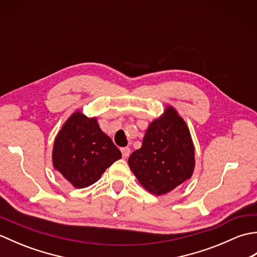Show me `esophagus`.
Masks as SVG:
<instances>
[{"mask_svg": "<svg viewBox=\"0 0 257 257\" xmlns=\"http://www.w3.org/2000/svg\"><path fill=\"white\" fill-rule=\"evenodd\" d=\"M121 154H122V157L124 158H128L129 155H130V148H128V147H124V148H121Z\"/></svg>", "mask_w": 257, "mask_h": 257, "instance_id": "1", "label": "esophagus"}]
</instances>
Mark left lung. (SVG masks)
Here are the masks:
<instances>
[{"mask_svg": "<svg viewBox=\"0 0 257 257\" xmlns=\"http://www.w3.org/2000/svg\"><path fill=\"white\" fill-rule=\"evenodd\" d=\"M139 182L151 193L166 194L192 176L194 147L184 120L172 107L152 121L141 148L128 159Z\"/></svg>", "mask_w": 257, "mask_h": 257, "instance_id": "8db88e82", "label": "left lung"}]
</instances>
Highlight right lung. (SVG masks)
I'll list each match as a JSON object with an SVG mask.
<instances>
[{
	"instance_id": "right-lung-1",
	"label": "right lung",
	"mask_w": 257,
	"mask_h": 257,
	"mask_svg": "<svg viewBox=\"0 0 257 257\" xmlns=\"http://www.w3.org/2000/svg\"><path fill=\"white\" fill-rule=\"evenodd\" d=\"M121 158V152L103 134L95 118L75 112L55 139L53 163L75 188L95 183L107 168Z\"/></svg>"
}]
</instances>
